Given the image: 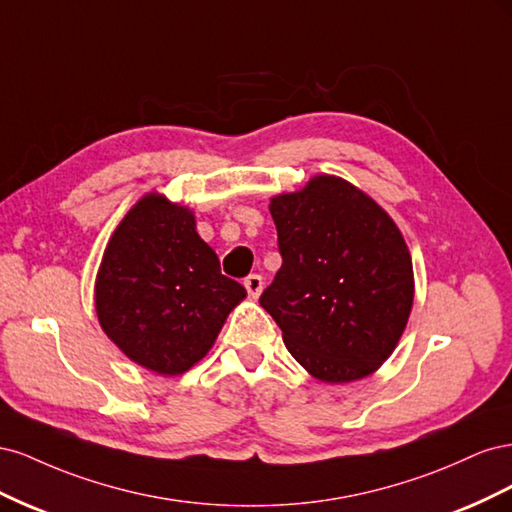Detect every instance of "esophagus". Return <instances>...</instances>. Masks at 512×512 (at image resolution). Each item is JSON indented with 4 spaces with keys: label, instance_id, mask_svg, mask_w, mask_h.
Wrapping results in <instances>:
<instances>
[{
    "label": "esophagus",
    "instance_id": "esophagus-1",
    "mask_svg": "<svg viewBox=\"0 0 512 512\" xmlns=\"http://www.w3.org/2000/svg\"><path fill=\"white\" fill-rule=\"evenodd\" d=\"M243 286H245V290H247V294H250L252 299H258V294L262 292V286H265V282H262V277L260 275H247L245 277V282H243Z\"/></svg>",
    "mask_w": 512,
    "mask_h": 512
}]
</instances>
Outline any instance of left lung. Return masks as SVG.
Here are the masks:
<instances>
[{"label": "left lung", "mask_w": 512, "mask_h": 512, "mask_svg": "<svg viewBox=\"0 0 512 512\" xmlns=\"http://www.w3.org/2000/svg\"><path fill=\"white\" fill-rule=\"evenodd\" d=\"M282 267L260 294L288 352L324 382H352L397 346L414 299L395 222L344 179L320 175L271 200Z\"/></svg>", "instance_id": "left-lung-1"}]
</instances>
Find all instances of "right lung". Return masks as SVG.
Here are the masks:
<instances>
[{
	"label": "right lung",
	"mask_w": 512,
	"mask_h": 512,
	"mask_svg": "<svg viewBox=\"0 0 512 512\" xmlns=\"http://www.w3.org/2000/svg\"><path fill=\"white\" fill-rule=\"evenodd\" d=\"M245 288L222 275L194 215L147 194L117 226L96 282L104 333L138 365L183 374L213 346Z\"/></svg>",
	"instance_id": "obj_1"
}]
</instances>
